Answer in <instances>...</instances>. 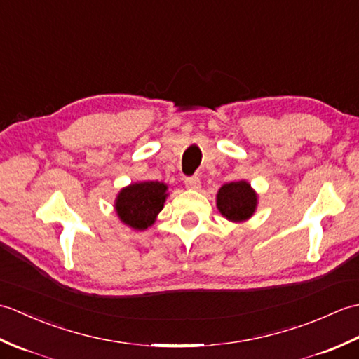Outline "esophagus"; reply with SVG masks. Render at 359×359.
Masks as SVG:
<instances>
[{"label":"esophagus","mask_w":359,"mask_h":359,"mask_svg":"<svg viewBox=\"0 0 359 359\" xmlns=\"http://www.w3.org/2000/svg\"><path fill=\"white\" fill-rule=\"evenodd\" d=\"M185 185L189 189H199L201 188V179L197 175H191V177H185Z\"/></svg>","instance_id":"1"}]
</instances>
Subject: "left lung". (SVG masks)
Returning a JSON list of instances; mask_svg holds the SVG:
<instances>
[{
  "label": "left lung",
  "mask_w": 359,
  "mask_h": 359,
  "mask_svg": "<svg viewBox=\"0 0 359 359\" xmlns=\"http://www.w3.org/2000/svg\"><path fill=\"white\" fill-rule=\"evenodd\" d=\"M256 201V194L247 182H231L219 189L217 208L231 222H242L255 212Z\"/></svg>",
  "instance_id": "left-lung-1"
}]
</instances>
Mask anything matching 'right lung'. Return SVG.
Segmentation results:
<instances>
[{"label": "right lung", "instance_id": "1", "mask_svg": "<svg viewBox=\"0 0 359 359\" xmlns=\"http://www.w3.org/2000/svg\"><path fill=\"white\" fill-rule=\"evenodd\" d=\"M166 199V185L162 182H142L133 184L120 191L116 210L121 222L144 230L156 220Z\"/></svg>", "mask_w": 359, "mask_h": 359}]
</instances>
